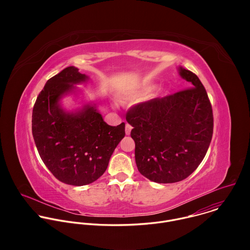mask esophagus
<instances>
[{
  "instance_id": "esophagus-1",
  "label": "esophagus",
  "mask_w": 250,
  "mask_h": 250,
  "mask_svg": "<svg viewBox=\"0 0 250 250\" xmlns=\"http://www.w3.org/2000/svg\"><path fill=\"white\" fill-rule=\"evenodd\" d=\"M131 128H132V127H131V125H128V124H126V125H125V133H126L127 135L130 133Z\"/></svg>"
}]
</instances>
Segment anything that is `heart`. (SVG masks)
<instances>
[{
  "label": "heart",
  "instance_id": "heart-1",
  "mask_svg": "<svg viewBox=\"0 0 250 250\" xmlns=\"http://www.w3.org/2000/svg\"><path fill=\"white\" fill-rule=\"evenodd\" d=\"M154 89V85H145L142 86L138 89H135L133 91H129L127 93H125L122 97L124 99H137L139 97H142V96H146L147 94H149L152 90Z\"/></svg>",
  "mask_w": 250,
  "mask_h": 250
}]
</instances>
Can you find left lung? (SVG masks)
<instances>
[{
    "label": "left lung",
    "instance_id": "8db88e82",
    "mask_svg": "<svg viewBox=\"0 0 250 250\" xmlns=\"http://www.w3.org/2000/svg\"><path fill=\"white\" fill-rule=\"evenodd\" d=\"M189 89L138 104L126 114L141 175L156 183H175L191 175L209 146L213 118L202 82L179 67Z\"/></svg>",
    "mask_w": 250,
    "mask_h": 250
}]
</instances>
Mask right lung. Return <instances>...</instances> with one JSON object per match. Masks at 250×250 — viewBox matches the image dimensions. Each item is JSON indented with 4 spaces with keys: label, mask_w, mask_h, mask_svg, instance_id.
<instances>
[{
    "label": "right lung",
    "mask_w": 250,
    "mask_h": 250,
    "mask_svg": "<svg viewBox=\"0 0 250 250\" xmlns=\"http://www.w3.org/2000/svg\"><path fill=\"white\" fill-rule=\"evenodd\" d=\"M88 80L74 66L63 69L46 82L32 110V135L42 160L59 181L73 186L99 179L125 135V123L109 125L95 104L74 112L62 108L61 99Z\"/></svg>",
    "instance_id": "obj_1"
}]
</instances>
